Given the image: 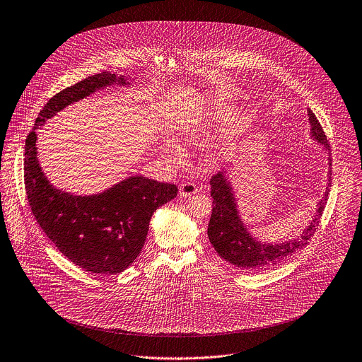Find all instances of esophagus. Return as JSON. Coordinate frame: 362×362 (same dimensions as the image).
Returning a JSON list of instances; mask_svg holds the SVG:
<instances>
[{"instance_id": "obj_1", "label": "esophagus", "mask_w": 362, "mask_h": 362, "mask_svg": "<svg viewBox=\"0 0 362 362\" xmlns=\"http://www.w3.org/2000/svg\"><path fill=\"white\" fill-rule=\"evenodd\" d=\"M197 192H199L197 186L194 185V182H190V180L182 183L180 187H179V193H180L182 197H190V196L196 194Z\"/></svg>"}]
</instances>
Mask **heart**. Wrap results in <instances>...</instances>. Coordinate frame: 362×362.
<instances>
[{
	"label": "heart",
	"instance_id": "b5f03b06",
	"mask_svg": "<svg viewBox=\"0 0 362 362\" xmlns=\"http://www.w3.org/2000/svg\"><path fill=\"white\" fill-rule=\"evenodd\" d=\"M233 119H235V110H233V107L225 106V105L216 106V107L213 109V112L210 113V120H213L214 123H221V124H222V123H228V122H230V120H233ZM192 132H194V129H193ZM166 146H168V151H169L170 158H172L176 163H180V162L183 160V158H185L180 145L177 144V143H175V141H168Z\"/></svg>",
	"mask_w": 362,
	"mask_h": 362
}]
</instances>
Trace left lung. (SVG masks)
Listing matches in <instances>:
<instances>
[{"mask_svg": "<svg viewBox=\"0 0 362 362\" xmlns=\"http://www.w3.org/2000/svg\"><path fill=\"white\" fill-rule=\"evenodd\" d=\"M308 117L310 123V137L323 145L326 151H330V145L326 139V134L317 122L315 113L309 109ZM330 159V158H329ZM332 162L329 160L327 172V186L330 185L332 176ZM211 185V197H213V213L209 222V239L214 246L218 255L245 272H262L270 267H274L291 257L298 249L305 246L309 239L313 236L319 219L323 214V210L327 203L329 187L323 197L317 202L313 217L308 226L299 233V236L288 239L283 243H266L257 240L247 229L245 222L239 216L238 200L226 172H218L210 180Z\"/></svg>", "mask_w": 362, "mask_h": 362, "instance_id": "left-lung-1", "label": "left lung"}]
</instances>
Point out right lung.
<instances>
[{
    "mask_svg": "<svg viewBox=\"0 0 362 362\" xmlns=\"http://www.w3.org/2000/svg\"><path fill=\"white\" fill-rule=\"evenodd\" d=\"M115 83L130 85L124 75L105 71L54 95L40 110L25 144V189L37 223L69 260L96 274H117L133 264L152 214L176 197L177 187L136 175L90 196L56 189L39 163L36 130L64 107Z\"/></svg>",
    "mask_w": 362,
    "mask_h": 362,
    "instance_id": "1",
    "label": "right lung"
}]
</instances>
